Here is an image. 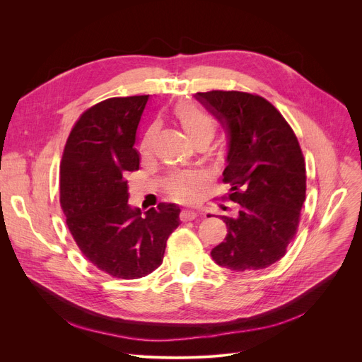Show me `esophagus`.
I'll use <instances>...</instances> for the list:
<instances>
[{
	"mask_svg": "<svg viewBox=\"0 0 362 362\" xmlns=\"http://www.w3.org/2000/svg\"><path fill=\"white\" fill-rule=\"evenodd\" d=\"M197 218V214L194 211H190V209H183L180 212V221L183 222H187V221H193Z\"/></svg>",
	"mask_w": 362,
	"mask_h": 362,
	"instance_id": "esophagus-1",
	"label": "esophagus"
}]
</instances>
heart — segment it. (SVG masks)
Masks as SVG:
<instances>
[{
  "instance_id": "heart-1",
  "label": "heart",
  "mask_w": 362,
  "mask_h": 362,
  "mask_svg": "<svg viewBox=\"0 0 362 362\" xmlns=\"http://www.w3.org/2000/svg\"><path fill=\"white\" fill-rule=\"evenodd\" d=\"M175 116L180 122L183 130L187 133L189 139L194 143L197 140L208 139L212 140L215 133V122L214 119L199 110L190 103H180L175 107ZM154 136V127L148 129L146 133L141 151L147 153L151 147ZM203 182V176L197 172H183L173 175L168 182L169 194L179 202H192L196 197V189Z\"/></svg>"
}]
</instances>
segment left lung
Masks as SVG:
<instances>
[{
	"label": "left lung",
	"instance_id": "8db88e82",
	"mask_svg": "<svg viewBox=\"0 0 362 362\" xmlns=\"http://www.w3.org/2000/svg\"><path fill=\"white\" fill-rule=\"evenodd\" d=\"M228 134L223 182L239 212L222 216L228 235L211 252L230 271H257L278 262L293 239L305 202L306 173L298 139L261 95L242 91L197 93Z\"/></svg>",
	"mask_w": 362,
	"mask_h": 362
}]
</instances>
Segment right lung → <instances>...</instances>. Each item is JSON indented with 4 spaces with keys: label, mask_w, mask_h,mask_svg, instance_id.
<instances>
[{
    "label": "right lung",
    "mask_w": 362,
    "mask_h": 362,
    "mask_svg": "<svg viewBox=\"0 0 362 362\" xmlns=\"http://www.w3.org/2000/svg\"><path fill=\"white\" fill-rule=\"evenodd\" d=\"M148 95L113 97L74 124L60 166V203L87 259L115 278L139 279L163 262L180 208L160 203L144 216L129 204L126 176L139 170L136 133Z\"/></svg>",
    "instance_id": "1"
}]
</instances>
